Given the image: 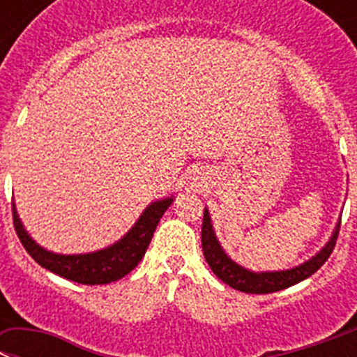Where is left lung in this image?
<instances>
[{"instance_id": "left-lung-1", "label": "left lung", "mask_w": 357, "mask_h": 357, "mask_svg": "<svg viewBox=\"0 0 357 357\" xmlns=\"http://www.w3.org/2000/svg\"><path fill=\"white\" fill-rule=\"evenodd\" d=\"M340 233V224L335 229L331 240L327 245L320 250L319 255L307 259L303 265L290 268V271H281V272H256L245 271L243 266L236 265L231 258L222 250V247L218 245L217 238H215L213 227H211L210 213L204 210V218H202V227H201V243H202V252L206 258L208 265L213 271V274L231 288L238 291H245V294H272V291L284 290L288 287H294L297 282L304 281L310 278L311 274L319 271L320 266L329 259L331 252L335 250L336 240H338Z\"/></svg>"}]
</instances>
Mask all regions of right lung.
<instances>
[{"mask_svg":"<svg viewBox=\"0 0 357 357\" xmlns=\"http://www.w3.org/2000/svg\"><path fill=\"white\" fill-rule=\"evenodd\" d=\"M171 204L172 197L153 202L123 240H119L108 249L75 256L53 255L50 250L37 245L22 227L14 204H12V217H14L15 233H17L22 247L38 265L51 271L53 274L62 275V278L79 282V284H108V282L117 281L130 274L135 266L139 265L149 247L160 218Z\"/></svg>","mask_w":357,"mask_h":357,"instance_id":"right-lung-1","label":"right lung"}]
</instances>
